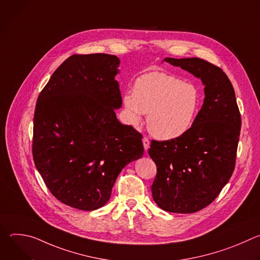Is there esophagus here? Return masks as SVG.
<instances>
[{"instance_id":"34e87169","label":"esophagus","mask_w":260,"mask_h":260,"mask_svg":"<svg viewBox=\"0 0 260 260\" xmlns=\"http://www.w3.org/2000/svg\"><path fill=\"white\" fill-rule=\"evenodd\" d=\"M143 145H144V149L147 151L148 149H149V146H150V141H149V139L148 138H143Z\"/></svg>"}]
</instances>
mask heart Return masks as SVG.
Wrapping results in <instances>:
<instances>
[{"instance_id": "1", "label": "heart", "mask_w": 260, "mask_h": 260, "mask_svg": "<svg viewBox=\"0 0 260 260\" xmlns=\"http://www.w3.org/2000/svg\"><path fill=\"white\" fill-rule=\"evenodd\" d=\"M127 120L138 125L147 116L149 132L159 140H173L192 126L201 106V91L191 82L161 72L139 77L133 93L123 96Z\"/></svg>"}]
</instances>
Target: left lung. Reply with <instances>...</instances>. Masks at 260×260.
<instances>
[{"instance_id":"left-lung-1","label":"left lung","mask_w":260,"mask_h":260,"mask_svg":"<svg viewBox=\"0 0 260 260\" xmlns=\"http://www.w3.org/2000/svg\"><path fill=\"white\" fill-rule=\"evenodd\" d=\"M165 60L200 78L205 99L186 134L151 141L148 153L157 169L152 197L167 212L194 213L218 197L234 173L241 114L233 84L219 67L199 57Z\"/></svg>"}]
</instances>
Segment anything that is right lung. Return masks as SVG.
Wrapping results in <instances>:
<instances>
[{
	"label": "right lung",
	"instance_id": "obj_1",
	"mask_svg": "<svg viewBox=\"0 0 260 260\" xmlns=\"http://www.w3.org/2000/svg\"><path fill=\"white\" fill-rule=\"evenodd\" d=\"M119 63L111 54H74L37 100L34 162L52 196L69 207H103L121 170L143 155L141 134L115 114L122 105Z\"/></svg>",
	"mask_w": 260,
	"mask_h": 260
}]
</instances>
